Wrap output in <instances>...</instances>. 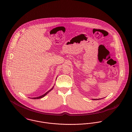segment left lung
I'll return each mask as SVG.
<instances>
[{
    "label": "left lung",
    "mask_w": 132,
    "mask_h": 132,
    "mask_svg": "<svg viewBox=\"0 0 132 132\" xmlns=\"http://www.w3.org/2000/svg\"><path fill=\"white\" fill-rule=\"evenodd\" d=\"M100 98H98V99H97H97H94V100H100Z\"/></svg>",
    "instance_id": "8db88e82"
}]
</instances>
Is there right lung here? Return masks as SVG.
I'll return each instance as SVG.
<instances>
[{"mask_svg":"<svg viewBox=\"0 0 132 132\" xmlns=\"http://www.w3.org/2000/svg\"><path fill=\"white\" fill-rule=\"evenodd\" d=\"M55 85V84H54ZM54 88V86L52 87V88L51 89H50L49 91H48L47 93H46L45 94H43V95H40V96H38V97H32V99H38V98H42V97H44L46 94H48L50 92H51V90H52V89H53V88Z\"/></svg>","mask_w":132,"mask_h":132,"instance_id":"obj_1","label":"right lung"}]
</instances>
